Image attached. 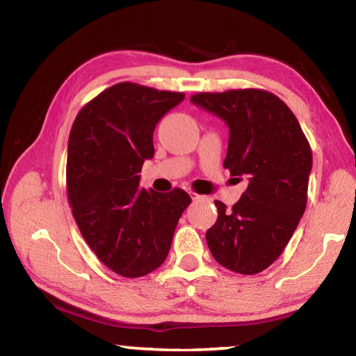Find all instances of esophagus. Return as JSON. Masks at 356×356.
Instances as JSON below:
<instances>
[{
	"mask_svg": "<svg viewBox=\"0 0 356 356\" xmlns=\"http://www.w3.org/2000/svg\"><path fill=\"white\" fill-rule=\"evenodd\" d=\"M190 196H191V200H193V201H202V200H207L206 196L197 195V193H195V191H190Z\"/></svg>",
	"mask_w": 356,
	"mask_h": 356,
	"instance_id": "1",
	"label": "esophagus"
}]
</instances>
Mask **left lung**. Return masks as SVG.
Instances as JSON below:
<instances>
[{
    "mask_svg": "<svg viewBox=\"0 0 356 356\" xmlns=\"http://www.w3.org/2000/svg\"><path fill=\"white\" fill-rule=\"evenodd\" d=\"M191 102L229 127L225 168L248 177L231 210L215 201L218 218L206 232L215 261L231 272L256 275L284 251L308 202L312 152L295 114L264 89L197 92Z\"/></svg>",
    "mask_w": 356,
    "mask_h": 356,
    "instance_id": "1",
    "label": "left lung"
}]
</instances>
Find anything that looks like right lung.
Here are the masks:
<instances>
[{
    "label": "right lung",
    "mask_w": 356,
    "mask_h": 356,
    "mask_svg": "<svg viewBox=\"0 0 356 356\" xmlns=\"http://www.w3.org/2000/svg\"><path fill=\"white\" fill-rule=\"evenodd\" d=\"M184 92L113 84L76 114L69 136L67 200L83 238L111 272L140 278L170 252L186 191H146L143 163L154 156V130Z\"/></svg>",
    "instance_id": "add662e5"
}]
</instances>
